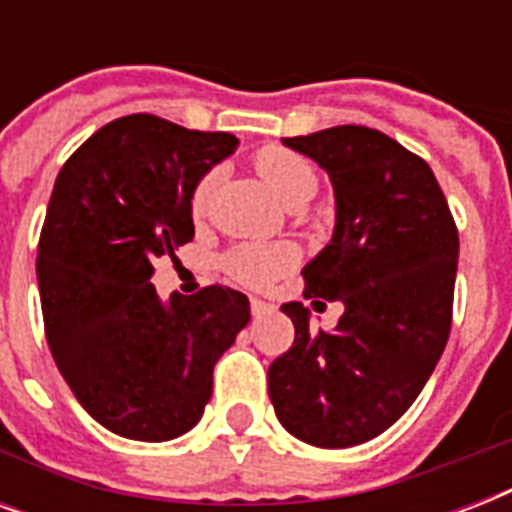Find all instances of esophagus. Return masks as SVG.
Segmentation results:
<instances>
[{
    "label": "esophagus",
    "instance_id": "1",
    "mask_svg": "<svg viewBox=\"0 0 512 512\" xmlns=\"http://www.w3.org/2000/svg\"><path fill=\"white\" fill-rule=\"evenodd\" d=\"M249 311H252V316H265V313H271L273 311V305L271 303H265V300H260V297H252L249 300Z\"/></svg>",
    "mask_w": 512,
    "mask_h": 512
}]
</instances>
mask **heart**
Here are the masks:
<instances>
[{"label": "heart", "instance_id": "obj_1", "mask_svg": "<svg viewBox=\"0 0 512 512\" xmlns=\"http://www.w3.org/2000/svg\"><path fill=\"white\" fill-rule=\"evenodd\" d=\"M257 175L263 177L265 185L279 196L287 207H297L311 199L316 191V170L308 159L295 151L281 146H265L252 156ZM217 172H204L199 183L191 191V212L201 215L209 204V196L215 191ZM292 263L289 249L265 247V244H241L223 257V271L228 279L239 281L244 287L260 289L268 287L287 271Z\"/></svg>", "mask_w": 512, "mask_h": 512}]
</instances>
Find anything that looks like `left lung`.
Instances as JSON below:
<instances>
[{"label": "left lung", "mask_w": 512, "mask_h": 512, "mask_svg": "<svg viewBox=\"0 0 512 512\" xmlns=\"http://www.w3.org/2000/svg\"><path fill=\"white\" fill-rule=\"evenodd\" d=\"M284 146L335 185V236L303 268V297L340 300L345 311L332 332H313L303 303L281 305L295 342L268 369V396L292 436L345 449L388 430L436 369L460 236L428 162L385 132L342 124Z\"/></svg>", "instance_id": "8db88e82"}]
</instances>
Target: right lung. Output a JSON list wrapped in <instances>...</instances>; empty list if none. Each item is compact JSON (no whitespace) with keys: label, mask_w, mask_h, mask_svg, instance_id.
Here are the masks:
<instances>
[{"label":"right lung","mask_w":512,"mask_h":512,"mask_svg":"<svg viewBox=\"0 0 512 512\" xmlns=\"http://www.w3.org/2000/svg\"><path fill=\"white\" fill-rule=\"evenodd\" d=\"M231 132L154 114L108 122L68 156L44 215L36 281L47 345L76 401L116 436L170 441L212 396V369L247 327L249 300L204 287L162 303L159 257L193 239L191 191L231 154Z\"/></svg>","instance_id":"1"}]
</instances>
